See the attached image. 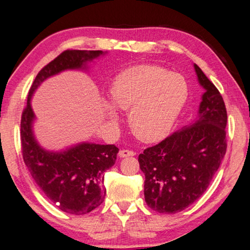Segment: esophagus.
<instances>
[{
  "label": "esophagus",
  "mask_w": 250,
  "mask_h": 250,
  "mask_svg": "<svg viewBox=\"0 0 250 250\" xmlns=\"http://www.w3.org/2000/svg\"><path fill=\"white\" fill-rule=\"evenodd\" d=\"M118 155H119L120 158H126V157L134 156L135 152L132 151V150H128V149H121V150L119 151Z\"/></svg>",
  "instance_id": "1"
}]
</instances>
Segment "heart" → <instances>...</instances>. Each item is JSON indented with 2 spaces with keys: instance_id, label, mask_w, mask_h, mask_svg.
I'll use <instances>...</instances> for the list:
<instances>
[{
  "instance_id": "1",
  "label": "heart",
  "mask_w": 250,
  "mask_h": 250,
  "mask_svg": "<svg viewBox=\"0 0 250 250\" xmlns=\"http://www.w3.org/2000/svg\"><path fill=\"white\" fill-rule=\"evenodd\" d=\"M116 108L130 110L133 133L146 142L160 140L172 129L188 98V83L176 73L155 65L128 68L116 76L110 87ZM108 118L118 120L114 107L105 104Z\"/></svg>"
}]
</instances>
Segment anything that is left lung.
I'll list each match as a JSON object with an SVG mask.
<instances>
[{"mask_svg":"<svg viewBox=\"0 0 250 250\" xmlns=\"http://www.w3.org/2000/svg\"><path fill=\"white\" fill-rule=\"evenodd\" d=\"M193 66L205 89L196 119L139 156L145 174V201L158 213H178L198 200L226 155L224 99L201 68Z\"/></svg>","mask_w":250,"mask_h":250,"instance_id":"1","label":"left lung"}]
</instances>
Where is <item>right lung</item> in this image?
Listing matches in <instances>:
<instances>
[{
  "label": "right lung",
  "mask_w": 250,
  "mask_h": 250,
  "mask_svg": "<svg viewBox=\"0 0 250 250\" xmlns=\"http://www.w3.org/2000/svg\"><path fill=\"white\" fill-rule=\"evenodd\" d=\"M104 55L102 50L63 51L37 74L30 88L20 124L22 158L35 184L62 211L84 215L103 203L104 173L115 164V145L81 143L62 151L41 147L33 133L35 115L31 98L40 84L65 70H86L87 62Z\"/></svg>",
  "instance_id": "1"
}]
</instances>
